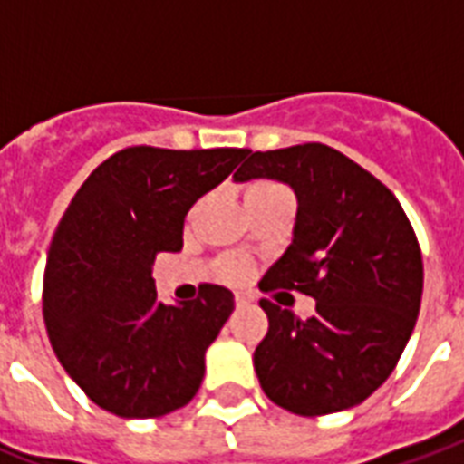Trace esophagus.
<instances>
[{
  "label": "esophagus",
  "instance_id": "1",
  "mask_svg": "<svg viewBox=\"0 0 464 464\" xmlns=\"http://www.w3.org/2000/svg\"><path fill=\"white\" fill-rule=\"evenodd\" d=\"M236 305H238V308H243V305H247V298H246V296H240V294H236Z\"/></svg>",
  "mask_w": 464,
  "mask_h": 464
}]
</instances>
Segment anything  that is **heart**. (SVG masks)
<instances>
[{
  "mask_svg": "<svg viewBox=\"0 0 464 464\" xmlns=\"http://www.w3.org/2000/svg\"><path fill=\"white\" fill-rule=\"evenodd\" d=\"M272 188H279L275 182H253L250 188H247V195H257V192H265V189H272ZM250 272L246 262L240 260H231L224 265V276L226 279H231V282H243Z\"/></svg>",
  "mask_w": 464,
  "mask_h": 464,
  "instance_id": "heart-1",
  "label": "heart"
}]
</instances>
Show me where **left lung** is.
<instances>
[{"label": "left lung", "mask_w": 464, "mask_h": 464, "mask_svg": "<svg viewBox=\"0 0 464 464\" xmlns=\"http://www.w3.org/2000/svg\"><path fill=\"white\" fill-rule=\"evenodd\" d=\"M267 178L296 195L291 243L260 289L315 298L301 320L262 298L255 349L265 395L298 417L356 407L388 381L417 324L424 265L402 207L381 180L324 144L247 151L236 182Z\"/></svg>", "instance_id": "obj_1"}]
</instances>
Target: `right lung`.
<instances>
[{
  "instance_id": "obj_1",
  "label": "right lung",
  "mask_w": 464,
  "mask_h": 464,
  "mask_svg": "<svg viewBox=\"0 0 464 464\" xmlns=\"http://www.w3.org/2000/svg\"><path fill=\"white\" fill-rule=\"evenodd\" d=\"M246 149L132 147L86 178L47 250L43 317L69 378L122 419L180 410L204 378V353L233 313L226 286L166 305L159 253H178L192 204L228 178Z\"/></svg>"
}]
</instances>
